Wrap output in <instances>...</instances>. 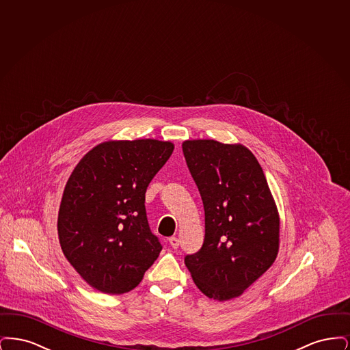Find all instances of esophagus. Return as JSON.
Instances as JSON below:
<instances>
[{
  "instance_id": "34e87169",
  "label": "esophagus",
  "mask_w": 350,
  "mask_h": 350,
  "mask_svg": "<svg viewBox=\"0 0 350 350\" xmlns=\"http://www.w3.org/2000/svg\"><path fill=\"white\" fill-rule=\"evenodd\" d=\"M169 244L173 250H177L178 245H180V240L176 236H172V237H169Z\"/></svg>"
}]
</instances>
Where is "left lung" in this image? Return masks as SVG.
I'll return each instance as SVG.
<instances>
[{
	"instance_id": "obj_1",
	"label": "left lung",
	"mask_w": 350,
	"mask_h": 350,
	"mask_svg": "<svg viewBox=\"0 0 350 350\" xmlns=\"http://www.w3.org/2000/svg\"><path fill=\"white\" fill-rule=\"evenodd\" d=\"M183 154L204 208V241L185 257L193 281L211 299L240 295L277 258L280 214L265 174L243 144L185 140Z\"/></svg>"
}]
</instances>
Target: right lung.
Segmentation results:
<instances>
[{
    "label": "right lung",
    "instance_id": "add662e5",
    "mask_svg": "<svg viewBox=\"0 0 350 350\" xmlns=\"http://www.w3.org/2000/svg\"><path fill=\"white\" fill-rule=\"evenodd\" d=\"M174 150L156 139L109 140L89 150L68 178L57 233L85 282L120 295L142 282L163 250L146 214V191Z\"/></svg>",
    "mask_w": 350,
    "mask_h": 350
}]
</instances>
